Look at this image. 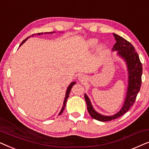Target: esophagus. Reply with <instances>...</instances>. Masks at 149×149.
<instances>
[{"instance_id":"esophagus-1","label":"esophagus","mask_w":149,"mask_h":149,"mask_svg":"<svg viewBox=\"0 0 149 149\" xmlns=\"http://www.w3.org/2000/svg\"><path fill=\"white\" fill-rule=\"evenodd\" d=\"M87 76L86 75H85V74H80L79 75V80L81 81V82H85V81L87 80Z\"/></svg>"}]
</instances>
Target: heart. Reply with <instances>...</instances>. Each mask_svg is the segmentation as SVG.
<instances>
[{"label": "heart", "mask_w": 149, "mask_h": 149, "mask_svg": "<svg viewBox=\"0 0 149 149\" xmlns=\"http://www.w3.org/2000/svg\"><path fill=\"white\" fill-rule=\"evenodd\" d=\"M96 43H97L96 39H94V38H91V39H89L88 41H87V47L91 48V47H94L95 45H96Z\"/></svg>", "instance_id": "heart-1"}]
</instances>
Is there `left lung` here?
<instances>
[{
  "mask_svg": "<svg viewBox=\"0 0 149 149\" xmlns=\"http://www.w3.org/2000/svg\"><path fill=\"white\" fill-rule=\"evenodd\" d=\"M116 40L112 51H117V54L125 61L128 71V87L123 107L119 111L111 116H105L97 113L93 109L90 100L85 93V99L89 115L94 119L100 121H110L117 119L129 111L134 103L140 89L142 83V66L138 54L134 46L127 40L116 34H113Z\"/></svg>",
  "mask_w": 149,
  "mask_h": 149,
  "instance_id": "8db88e82",
  "label": "left lung"
}]
</instances>
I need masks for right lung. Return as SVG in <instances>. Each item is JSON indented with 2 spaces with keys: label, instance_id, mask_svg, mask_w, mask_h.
<instances>
[{
  "label": "right lung",
  "instance_id": "right-lung-1",
  "mask_svg": "<svg viewBox=\"0 0 149 149\" xmlns=\"http://www.w3.org/2000/svg\"><path fill=\"white\" fill-rule=\"evenodd\" d=\"M55 32H47V34H51V33H54ZM43 33H42V32H41V33H38L37 34L38 35H40V34H42ZM45 34H46V32H45ZM36 34H34V35H36ZM34 36V34H32V36H28V37H27L26 38L25 40H24L23 41H22V42L21 43V45H19V47L22 45V44L24 43V42L26 41V40L27 39H28V38H30V36ZM76 84V82H72L70 83V85H69V86L68 87V88H67V90H66V95H65V98H64V104H63V107H62V109H61V111H60V113H59V115H61V114H62V113H63V111H64V109H65V107H66V102H67V99H68V97H69V94H70V90H71V89H72V87H73V85H75Z\"/></svg>",
  "mask_w": 149,
  "mask_h": 149
}]
</instances>
